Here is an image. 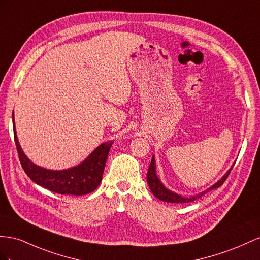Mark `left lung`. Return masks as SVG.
Returning <instances> with one entry per match:
<instances>
[{"mask_svg": "<svg viewBox=\"0 0 260 260\" xmlns=\"http://www.w3.org/2000/svg\"><path fill=\"white\" fill-rule=\"evenodd\" d=\"M233 167H234V166H232L231 169H230L228 172H226V174L222 177V179H219V180H218L215 184H213L212 187H210L208 190H205V191L201 192V193H198V194H196V196H193V197L185 198V197L179 196V194L175 193V192H172V191L168 190V189L166 188L165 185L161 183V181L159 180V178H158L157 175H156L155 157L152 156L151 162H150V165H149L148 172H147V182H148V185H149V188H150V191L152 192V194H154L156 198H158L159 200H161V201L169 202V203H189V202L194 201V200H197V199H199V198L203 197L205 193H208L209 191L221 187V185L225 182L226 179H228V177H229L230 172H231V170H232Z\"/></svg>", "mask_w": 260, "mask_h": 260, "instance_id": "8db88e82", "label": "left lung"}]
</instances>
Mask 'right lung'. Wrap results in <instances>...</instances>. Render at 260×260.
Instances as JSON below:
<instances>
[{
    "mask_svg": "<svg viewBox=\"0 0 260 260\" xmlns=\"http://www.w3.org/2000/svg\"><path fill=\"white\" fill-rule=\"evenodd\" d=\"M13 129H14V141L18 152V158L22 167L32 181L41 187H44L59 194L83 196L94 191L100 182L105 167L106 159L110 152L113 142L101 144L91 155L80 165L64 170H49L31 162L26 157L19 146L15 123L14 112H13Z\"/></svg>",
    "mask_w": 260,
    "mask_h": 260,
    "instance_id": "right-lung-1",
    "label": "right lung"
}]
</instances>
